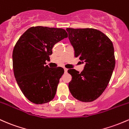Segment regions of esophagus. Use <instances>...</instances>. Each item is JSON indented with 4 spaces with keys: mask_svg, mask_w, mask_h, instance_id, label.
<instances>
[{
    "mask_svg": "<svg viewBox=\"0 0 129 129\" xmlns=\"http://www.w3.org/2000/svg\"><path fill=\"white\" fill-rule=\"evenodd\" d=\"M64 72H65V73H66V72H68V69H66V68H64Z\"/></svg>",
    "mask_w": 129,
    "mask_h": 129,
    "instance_id": "1",
    "label": "esophagus"
}]
</instances>
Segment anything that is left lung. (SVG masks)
Returning <instances> with one entry per match:
<instances>
[{
    "instance_id": "obj_1",
    "label": "left lung",
    "mask_w": 129,
    "mask_h": 129,
    "mask_svg": "<svg viewBox=\"0 0 129 129\" xmlns=\"http://www.w3.org/2000/svg\"><path fill=\"white\" fill-rule=\"evenodd\" d=\"M68 38L84 69L80 73L74 69L68 72L72 76L69 89L72 96L82 102H92L107 86L115 66L112 42L102 31L94 28H67Z\"/></svg>"
}]
</instances>
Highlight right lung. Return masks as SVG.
Returning <instances> with one entry per match:
<instances>
[{"label":"right lung","mask_w":129,"mask_h":129,"mask_svg":"<svg viewBox=\"0 0 129 129\" xmlns=\"http://www.w3.org/2000/svg\"><path fill=\"white\" fill-rule=\"evenodd\" d=\"M68 37L63 28L30 27L22 35L13 52L14 77L24 95L30 102L43 104L54 98L60 79L61 67L49 68L53 46Z\"/></svg>","instance_id":"obj_1"}]
</instances>
